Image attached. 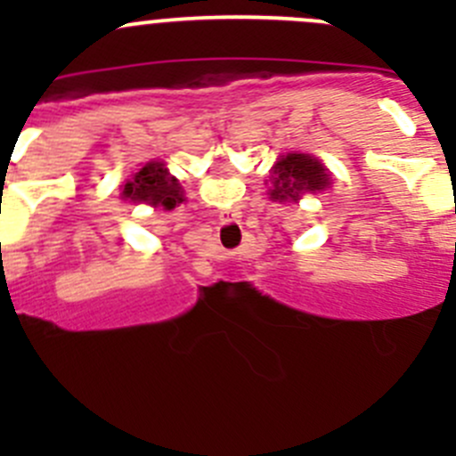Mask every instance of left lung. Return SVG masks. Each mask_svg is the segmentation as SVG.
Here are the masks:
<instances>
[{"mask_svg": "<svg viewBox=\"0 0 456 456\" xmlns=\"http://www.w3.org/2000/svg\"><path fill=\"white\" fill-rule=\"evenodd\" d=\"M271 200L297 202L305 194H320L330 185L329 169L311 154L291 151L271 167Z\"/></svg>", "mask_w": 456, "mask_h": 456, "instance_id": "8db88e82", "label": "left lung"}]
</instances>
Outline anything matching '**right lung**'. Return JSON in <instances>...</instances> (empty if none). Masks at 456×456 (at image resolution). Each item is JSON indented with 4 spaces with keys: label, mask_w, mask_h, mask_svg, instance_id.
Here are the masks:
<instances>
[{
    "label": "right lung",
    "mask_w": 456,
    "mask_h": 456,
    "mask_svg": "<svg viewBox=\"0 0 456 456\" xmlns=\"http://www.w3.org/2000/svg\"><path fill=\"white\" fill-rule=\"evenodd\" d=\"M123 200L145 202L151 207H163V209H174L178 202H183V187L178 185L176 178L167 172L165 163L151 160L145 163L136 174H132L130 181L123 185Z\"/></svg>",
    "instance_id": "1"
}]
</instances>
